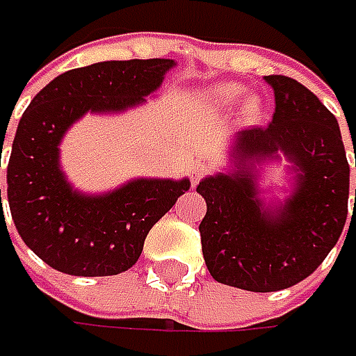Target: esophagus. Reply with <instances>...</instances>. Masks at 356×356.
I'll return each mask as SVG.
<instances>
[{"instance_id": "esophagus-1", "label": "esophagus", "mask_w": 356, "mask_h": 356, "mask_svg": "<svg viewBox=\"0 0 356 356\" xmlns=\"http://www.w3.org/2000/svg\"><path fill=\"white\" fill-rule=\"evenodd\" d=\"M202 174H204V166H202V164H196V166H192V182H194V184L198 182Z\"/></svg>"}]
</instances>
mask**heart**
Returning a JSON list of instances; mask_svg holds the SVG:
<instances>
[{
    "label": "heart",
    "mask_w": 356,
    "mask_h": 356,
    "mask_svg": "<svg viewBox=\"0 0 356 356\" xmlns=\"http://www.w3.org/2000/svg\"><path fill=\"white\" fill-rule=\"evenodd\" d=\"M241 95H243V89L236 83H218V85L210 87V97L216 103H234V101H238Z\"/></svg>",
    "instance_id": "heart-1"
}]
</instances>
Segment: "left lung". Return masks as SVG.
Returning a JSON list of instances; mask_svg holds the SVG:
<instances>
[{
	"label": "left lung",
	"instance_id": "left-lung-1",
	"mask_svg": "<svg viewBox=\"0 0 356 356\" xmlns=\"http://www.w3.org/2000/svg\"><path fill=\"white\" fill-rule=\"evenodd\" d=\"M266 83L275 95L271 122L238 130L232 166L196 188L208 206L200 236L210 275L255 293L309 277L335 248L349 212L350 170L333 113L295 79L269 75ZM281 157L290 162L288 196L267 202L259 170Z\"/></svg>",
	"mask_w": 356,
	"mask_h": 356
}]
</instances>
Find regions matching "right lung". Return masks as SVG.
Masks as SVG:
<instances>
[{"label": "right lung", "mask_w": 356, "mask_h": 356, "mask_svg": "<svg viewBox=\"0 0 356 356\" xmlns=\"http://www.w3.org/2000/svg\"><path fill=\"white\" fill-rule=\"evenodd\" d=\"M174 67V59H130L73 69L39 90L23 113L7 164V202L25 245L53 269L79 277L127 271L150 227L190 190L188 178H132L87 194L61 166L59 146L76 120L140 106Z\"/></svg>", "instance_id": "1"}]
</instances>
